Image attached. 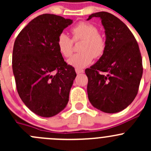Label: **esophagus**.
Segmentation results:
<instances>
[{
  "instance_id": "obj_1",
  "label": "esophagus",
  "mask_w": 151,
  "mask_h": 151,
  "mask_svg": "<svg viewBox=\"0 0 151 151\" xmlns=\"http://www.w3.org/2000/svg\"><path fill=\"white\" fill-rule=\"evenodd\" d=\"M75 71L77 74H80V73H83L84 71V70L82 69V68H75Z\"/></svg>"
}]
</instances>
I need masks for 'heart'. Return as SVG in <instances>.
Masks as SVG:
<instances>
[{"label":"heart","mask_w":151,"mask_h":151,"mask_svg":"<svg viewBox=\"0 0 151 151\" xmlns=\"http://www.w3.org/2000/svg\"><path fill=\"white\" fill-rule=\"evenodd\" d=\"M72 39L66 33H62L57 39V46L62 55L69 58L73 52L74 42L83 40L79 50L80 52L73 55L68 63L76 68H84L92 62L93 58H99L104 53L106 40L99 33L96 25L88 22H80L71 30Z\"/></svg>","instance_id":"heart-1"}]
</instances>
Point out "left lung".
<instances>
[{
    "label": "left lung",
    "mask_w": 151,
    "mask_h": 151,
    "mask_svg": "<svg viewBox=\"0 0 151 151\" xmlns=\"http://www.w3.org/2000/svg\"><path fill=\"white\" fill-rule=\"evenodd\" d=\"M92 17L101 19L106 49L99 60L85 71L88 99L96 109L115 113L127 107L137 94L143 71L141 53L133 33L117 17L100 12L90 15L88 20Z\"/></svg>",
    "instance_id": "obj_1"
}]
</instances>
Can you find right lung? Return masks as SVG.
I'll use <instances>...</instances> for the list:
<instances>
[{
  "label": "right lung",
  "mask_w": 151,
  "mask_h": 151,
  "mask_svg": "<svg viewBox=\"0 0 151 151\" xmlns=\"http://www.w3.org/2000/svg\"><path fill=\"white\" fill-rule=\"evenodd\" d=\"M70 19L44 14L25 27L14 42L12 69L23 103L36 115L50 118L66 107L75 70L64 61L57 46Z\"/></svg>",
  "instance_id": "obj_1"
}]
</instances>
